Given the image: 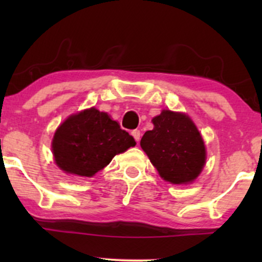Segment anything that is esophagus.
I'll return each instance as SVG.
<instances>
[{"instance_id": "esophagus-1", "label": "esophagus", "mask_w": 262, "mask_h": 262, "mask_svg": "<svg viewBox=\"0 0 262 262\" xmlns=\"http://www.w3.org/2000/svg\"><path fill=\"white\" fill-rule=\"evenodd\" d=\"M132 135H133L134 139L137 141L140 140V130H138V129H134V130H132Z\"/></svg>"}]
</instances>
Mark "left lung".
<instances>
[{
	"mask_svg": "<svg viewBox=\"0 0 262 262\" xmlns=\"http://www.w3.org/2000/svg\"><path fill=\"white\" fill-rule=\"evenodd\" d=\"M152 124L140 146L159 175L173 185L193 182L206 164V146L194 123L187 114L164 110Z\"/></svg>",
	"mask_w": 262,
	"mask_h": 262,
	"instance_id": "8db88e82",
	"label": "left lung"
}]
</instances>
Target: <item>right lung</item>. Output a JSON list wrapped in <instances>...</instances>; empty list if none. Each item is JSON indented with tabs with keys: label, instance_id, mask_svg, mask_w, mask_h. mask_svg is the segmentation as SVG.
<instances>
[{
	"label": "right lung",
	"instance_id": "right-lung-1",
	"mask_svg": "<svg viewBox=\"0 0 262 262\" xmlns=\"http://www.w3.org/2000/svg\"><path fill=\"white\" fill-rule=\"evenodd\" d=\"M135 144L134 138L107 113L92 107L73 114L59 125L52 149L55 164L62 171L92 177L117 154Z\"/></svg>",
	"mask_w": 262,
	"mask_h": 262
}]
</instances>
